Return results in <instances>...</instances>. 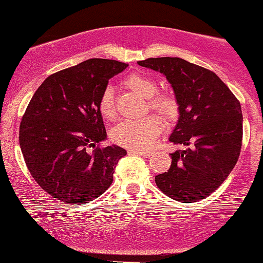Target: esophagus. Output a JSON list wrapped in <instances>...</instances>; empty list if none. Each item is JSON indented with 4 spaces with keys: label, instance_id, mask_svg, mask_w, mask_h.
I'll use <instances>...</instances> for the list:
<instances>
[{
    "label": "esophagus",
    "instance_id": "1",
    "mask_svg": "<svg viewBox=\"0 0 263 263\" xmlns=\"http://www.w3.org/2000/svg\"><path fill=\"white\" fill-rule=\"evenodd\" d=\"M129 154H132V155H139V156H142V157H150V156H151V152H150V151L134 150V148H132V150H129Z\"/></svg>",
    "mask_w": 263,
    "mask_h": 263
}]
</instances>
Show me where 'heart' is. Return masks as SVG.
Returning <instances> with one entry per match:
<instances>
[{
    "label": "heart",
    "instance_id": "1",
    "mask_svg": "<svg viewBox=\"0 0 263 263\" xmlns=\"http://www.w3.org/2000/svg\"><path fill=\"white\" fill-rule=\"evenodd\" d=\"M123 84L145 99L151 109L161 113L167 119H173L178 113V103L171 93L157 92V83L142 73H132L124 78ZM99 111L106 119L116 116L115 97L111 86L102 90L99 99ZM163 129L160 117L150 115L139 119H126L117 124L111 132V138L116 144L130 148L150 147Z\"/></svg>",
    "mask_w": 263,
    "mask_h": 263
}]
</instances>
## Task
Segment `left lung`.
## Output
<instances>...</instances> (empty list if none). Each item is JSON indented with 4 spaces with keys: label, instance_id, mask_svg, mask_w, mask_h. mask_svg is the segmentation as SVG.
<instances>
[{
    "label": "left lung",
    "instance_id": "left-lung-1",
    "mask_svg": "<svg viewBox=\"0 0 263 263\" xmlns=\"http://www.w3.org/2000/svg\"><path fill=\"white\" fill-rule=\"evenodd\" d=\"M164 74L173 87L179 119L170 140L189 146L171 154L170 170L155 177L162 193L180 202L210 196L238 162L242 140L241 106L212 70L178 57L138 62Z\"/></svg>",
    "mask_w": 263,
    "mask_h": 263
}]
</instances>
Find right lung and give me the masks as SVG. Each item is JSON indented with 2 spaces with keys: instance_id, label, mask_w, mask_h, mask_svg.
Returning <instances> with one entry per match:
<instances>
[{
  "instance_id": "obj_1",
  "label": "right lung",
  "mask_w": 263,
  "mask_h": 263,
  "mask_svg": "<svg viewBox=\"0 0 263 263\" xmlns=\"http://www.w3.org/2000/svg\"><path fill=\"white\" fill-rule=\"evenodd\" d=\"M126 63L91 58L51 74L23 115L19 145L31 177L67 205H85L111 186L126 151L100 142L107 134L99 99Z\"/></svg>"
}]
</instances>
